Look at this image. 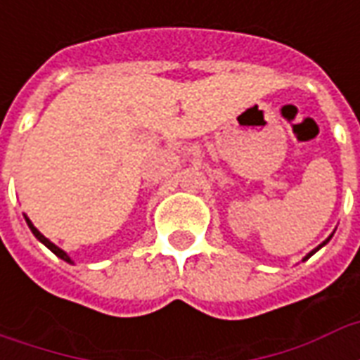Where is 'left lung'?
Returning a JSON list of instances; mask_svg holds the SVG:
<instances>
[{"mask_svg":"<svg viewBox=\"0 0 360 360\" xmlns=\"http://www.w3.org/2000/svg\"><path fill=\"white\" fill-rule=\"evenodd\" d=\"M328 241H330V239H326V241L322 243V245H320V247H318V249H322V247H324V245H326V243H328ZM318 249H314V250H312V252H310V255H309V257H307V258H310V257H312V255H314V252H316ZM307 258H304V260H307Z\"/></svg>","mask_w":360,"mask_h":360,"instance_id":"1","label":"left lung"}]
</instances>
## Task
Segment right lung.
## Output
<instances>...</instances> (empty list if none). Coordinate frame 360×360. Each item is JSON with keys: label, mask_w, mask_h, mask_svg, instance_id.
<instances>
[{"label": "right lung", "mask_w": 360, "mask_h": 360, "mask_svg": "<svg viewBox=\"0 0 360 360\" xmlns=\"http://www.w3.org/2000/svg\"><path fill=\"white\" fill-rule=\"evenodd\" d=\"M27 224H28V227H30V231H32V233H34L36 239H38V241H40V243H44V245H46V247H48V249H50L51 252H53V255H56V257L63 258V260H65V262H71V258L67 257L65 252H63V250L59 249V247H56V245H53V243H51L50 239H46V237H44V235L40 233V231H38V229H36L34 226H32V221H30V219H28V218H27Z\"/></svg>", "instance_id": "add662e5"}]
</instances>
